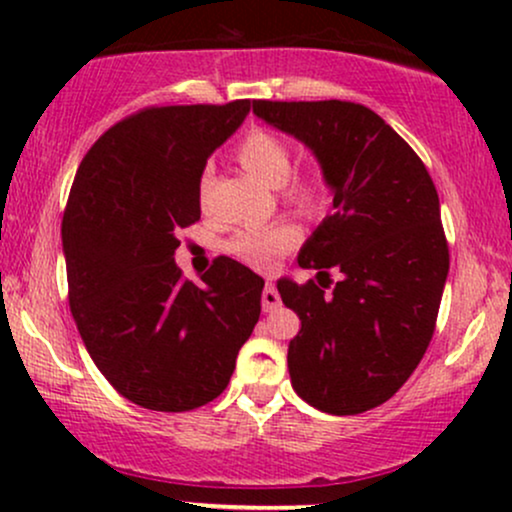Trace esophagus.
<instances>
[{
	"instance_id": "1",
	"label": "esophagus",
	"mask_w": 512,
	"mask_h": 512,
	"mask_svg": "<svg viewBox=\"0 0 512 512\" xmlns=\"http://www.w3.org/2000/svg\"><path fill=\"white\" fill-rule=\"evenodd\" d=\"M281 305V298H279V291L274 289L272 281H267V286H264L262 291V308L264 313H272V310H276Z\"/></svg>"
}]
</instances>
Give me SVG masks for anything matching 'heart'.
<instances>
[{
    "label": "heart",
    "instance_id": "b5f03b06",
    "mask_svg": "<svg viewBox=\"0 0 512 512\" xmlns=\"http://www.w3.org/2000/svg\"><path fill=\"white\" fill-rule=\"evenodd\" d=\"M233 156L252 178L279 187L281 199L301 216H320L332 197L327 175L317 168L293 170L291 146L267 129H250L233 149ZM211 173L204 170L199 178V199L204 202ZM301 233L289 221H276L269 226L243 228L226 240V252L250 267H269L276 257L289 252Z\"/></svg>",
    "mask_w": 512,
    "mask_h": 512
}]
</instances>
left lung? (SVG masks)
Segmentation results:
<instances>
[{
    "mask_svg": "<svg viewBox=\"0 0 512 512\" xmlns=\"http://www.w3.org/2000/svg\"><path fill=\"white\" fill-rule=\"evenodd\" d=\"M252 113L308 146L334 192V211L298 255L317 281H276L301 317L289 344L293 390L334 416L380 407L407 383L436 330L450 269L436 185L366 105L255 101ZM330 271L340 274L334 285Z\"/></svg>",
    "mask_w": 512,
    "mask_h": 512,
    "instance_id": "1",
    "label": "left lung"
}]
</instances>
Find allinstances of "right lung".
<instances>
[{
  "mask_svg": "<svg viewBox=\"0 0 512 512\" xmlns=\"http://www.w3.org/2000/svg\"><path fill=\"white\" fill-rule=\"evenodd\" d=\"M250 101L151 105L88 149L62 219L69 308L93 363L129 402L204 407L226 390L262 310L264 279L216 257L202 284L175 264L178 231L199 221L207 158Z\"/></svg>",
  "mask_w": 512,
  "mask_h": 512,
  "instance_id": "1",
  "label": "right lung"
}]
</instances>
